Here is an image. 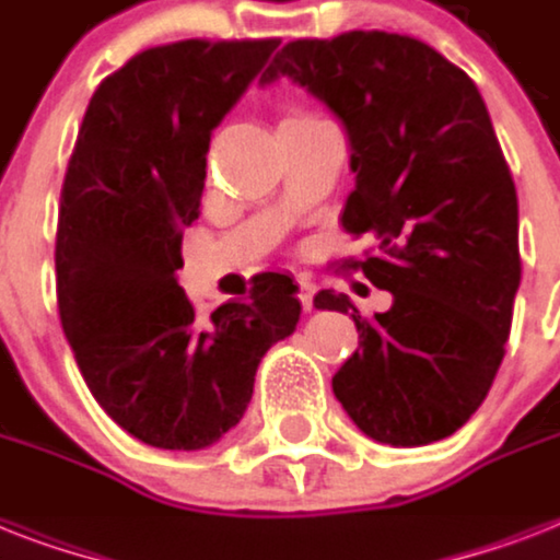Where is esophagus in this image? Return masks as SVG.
<instances>
[{"label":"esophagus","mask_w":560,"mask_h":560,"mask_svg":"<svg viewBox=\"0 0 560 560\" xmlns=\"http://www.w3.org/2000/svg\"><path fill=\"white\" fill-rule=\"evenodd\" d=\"M314 296H316V284L311 279H299V302L305 311H314Z\"/></svg>","instance_id":"34e87169"}]
</instances>
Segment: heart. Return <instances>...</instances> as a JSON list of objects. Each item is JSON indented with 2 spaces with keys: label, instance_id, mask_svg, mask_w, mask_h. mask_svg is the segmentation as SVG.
Instances as JSON below:
<instances>
[{
  "label": "heart",
  "instance_id": "1",
  "mask_svg": "<svg viewBox=\"0 0 560 560\" xmlns=\"http://www.w3.org/2000/svg\"><path fill=\"white\" fill-rule=\"evenodd\" d=\"M307 118L316 116H311V113H290V116H284V121H307Z\"/></svg>",
  "mask_w": 560,
  "mask_h": 560
}]
</instances>
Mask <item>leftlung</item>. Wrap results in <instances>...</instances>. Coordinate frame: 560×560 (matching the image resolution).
<instances>
[{
    "label": "left lung",
    "mask_w": 560,
    "mask_h": 560,
    "mask_svg": "<svg viewBox=\"0 0 560 560\" xmlns=\"http://www.w3.org/2000/svg\"><path fill=\"white\" fill-rule=\"evenodd\" d=\"M279 78L346 127L354 191L342 229L374 235L377 253L354 267L392 293L374 319L346 293L314 296L360 331L334 395L374 442L447 439L494 383L521 288L517 191L486 101L435 48L386 31L293 39L261 83Z\"/></svg>",
    "instance_id": "obj_1"
}]
</instances>
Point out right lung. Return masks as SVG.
I'll list each match as a JSON object with an SVG mask.
<instances>
[{"label":"right lung","instance_id":"obj_1","mask_svg":"<svg viewBox=\"0 0 560 560\" xmlns=\"http://www.w3.org/2000/svg\"><path fill=\"white\" fill-rule=\"evenodd\" d=\"M279 39H183L101 81L83 113L57 220V305L83 381L139 442L202 451L237 427L258 363L296 331L284 272L206 319L177 284L200 214L211 130Z\"/></svg>","mask_w":560,"mask_h":560}]
</instances>
